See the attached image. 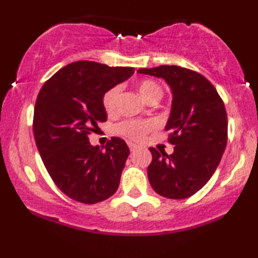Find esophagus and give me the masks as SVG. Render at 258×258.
Returning a JSON list of instances; mask_svg holds the SVG:
<instances>
[{
    "label": "esophagus",
    "mask_w": 258,
    "mask_h": 258,
    "mask_svg": "<svg viewBox=\"0 0 258 258\" xmlns=\"http://www.w3.org/2000/svg\"><path fill=\"white\" fill-rule=\"evenodd\" d=\"M128 147H130V150H131V151L135 150V149H137V145L133 144V143H128Z\"/></svg>",
    "instance_id": "34e87169"
}]
</instances>
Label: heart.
<instances>
[{"mask_svg":"<svg viewBox=\"0 0 258 258\" xmlns=\"http://www.w3.org/2000/svg\"><path fill=\"white\" fill-rule=\"evenodd\" d=\"M139 94L147 102H151L154 99L159 101L162 95V89L154 80L144 79L141 80L137 85ZM120 94L119 86H113L108 90L102 98V105L108 114L114 113L116 108L117 97ZM154 127L153 121L149 120H126L116 126V132L123 137L132 139V141H141L147 133Z\"/></svg>","mask_w":258,"mask_h":258,"instance_id":"1","label":"heart"}]
</instances>
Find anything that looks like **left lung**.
<instances>
[{
  "mask_svg": "<svg viewBox=\"0 0 258 258\" xmlns=\"http://www.w3.org/2000/svg\"><path fill=\"white\" fill-rule=\"evenodd\" d=\"M138 73L164 79L172 92L166 130L173 154L149 150L151 187L160 196L182 200L200 191L218 168L227 144L225 104L209 80L179 66L141 68Z\"/></svg>",
  "mask_w": 258,
  "mask_h": 258,
  "instance_id": "obj_1",
  "label": "left lung"
}]
</instances>
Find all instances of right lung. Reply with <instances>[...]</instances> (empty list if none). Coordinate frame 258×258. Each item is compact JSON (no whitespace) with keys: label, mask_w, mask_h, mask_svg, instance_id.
<instances>
[{"label":"right lung","mask_w":258,"mask_h":258,"mask_svg":"<svg viewBox=\"0 0 258 258\" xmlns=\"http://www.w3.org/2000/svg\"><path fill=\"white\" fill-rule=\"evenodd\" d=\"M133 73L132 67L73 62L45 82L37 96L33 114L37 149L57 187L74 201L98 203L119 187L128 147L117 137L105 149L94 147L89 135L107 121L103 95Z\"/></svg>","instance_id":"1"}]
</instances>
